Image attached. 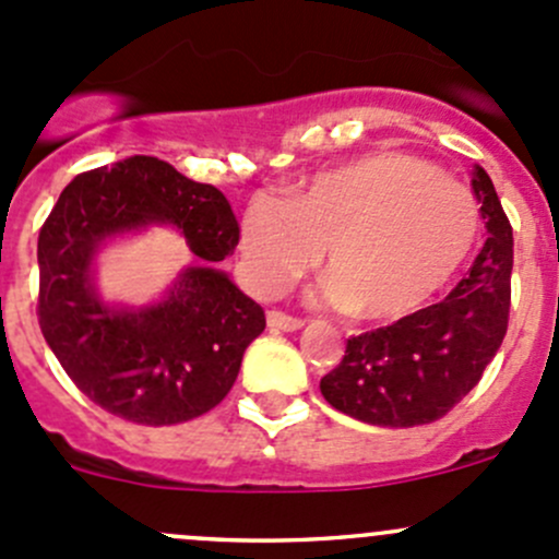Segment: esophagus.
Listing matches in <instances>:
<instances>
[{
  "mask_svg": "<svg viewBox=\"0 0 559 559\" xmlns=\"http://www.w3.org/2000/svg\"><path fill=\"white\" fill-rule=\"evenodd\" d=\"M302 324H306V321L297 319V316L284 313V311H270V313H267V326H273V330L295 332V330H300Z\"/></svg>",
  "mask_w": 559,
  "mask_h": 559,
  "instance_id": "obj_1",
  "label": "esophagus"
}]
</instances>
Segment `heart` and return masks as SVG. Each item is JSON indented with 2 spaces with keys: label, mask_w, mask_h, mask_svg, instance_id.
<instances>
[{
  "label": "heart",
  "mask_w": 559,
  "mask_h": 559,
  "mask_svg": "<svg viewBox=\"0 0 559 559\" xmlns=\"http://www.w3.org/2000/svg\"><path fill=\"white\" fill-rule=\"evenodd\" d=\"M481 238V205L419 156L381 151L319 173L292 200L248 202L240 251L251 284L278 292L321 259L326 297L365 321H394L447 289Z\"/></svg>",
  "instance_id": "obj_1"
}]
</instances>
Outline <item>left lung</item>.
Masks as SVG:
<instances>
[{
	"label": "left lung",
	"instance_id": "8db88e82",
	"mask_svg": "<svg viewBox=\"0 0 559 559\" xmlns=\"http://www.w3.org/2000/svg\"><path fill=\"white\" fill-rule=\"evenodd\" d=\"M473 191L489 235L467 275L436 306L348 337L319 384L332 408L368 425H430L481 381L509 330L514 235L481 167Z\"/></svg>",
	"mask_w": 559,
	"mask_h": 559
}]
</instances>
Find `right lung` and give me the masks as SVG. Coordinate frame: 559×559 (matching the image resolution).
Listing matches in <instances>:
<instances>
[{
	"label": "right lung",
	"mask_w": 559,
	"mask_h": 559,
	"mask_svg": "<svg viewBox=\"0 0 559 559\" xmlns=\"http://www.w3.org/2000/svg\"><path fill=\"white\" fill-rule=\"evenodd\" d=\"M148 223L183 228L206 264L185 271L156 307H105L91 284L93 253L112 234ZM238 240L227 197L156 156L78 175L37 240L39 330L75 386L107 414L151 427L216 408L264 330L262 306L213 267Z\"/></svg>",
	"instance_id": "right-lung-1"
}]
</instances>
